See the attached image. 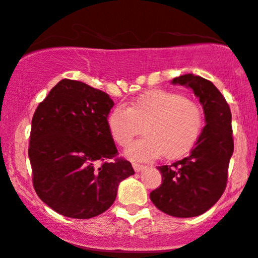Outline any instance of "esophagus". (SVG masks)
Listing matches in <instances>:
<instances>
[{"label":"esophagus","mask_w":258,"mask_h":258,"mask_svg":"<svg viewBox=\"0 0 258 258\" xmlns=\"http://www.w3.org/2000/svg\"><path fill=\"white\" fill-rule=\"evenodd\" d=\"M132 166H134L135 171H137V172L143 171V170H146V169H147V166H146V165H141V164H137V163H134V164H132Z\"/></svg>","instance_id":"esophagus-1"}]
</instances>
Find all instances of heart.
I'll list each match as a JSON object with an SVG mask.
<instances>
[{
    "label": "heart",
    "instance_id": "b5f03b06",
    "mask_svg": "<svg viewBox=\"0 0 258 258\" xmlns=\"http://www.w3.org/2000/svg\"><path fill=\"white\" fill-rule=\"evenodd\" d=\"M144 124L146 137L126 149L127 157L153 160L161 154L169 159L181 157L192 148L203 126L201 107L195 101L170 90L146 92L130 103L117 105L107 115V127L118 146H128Z\"/></svg>",
    "mask_w": 258,
    "mask_h": 258
}]
</instances>
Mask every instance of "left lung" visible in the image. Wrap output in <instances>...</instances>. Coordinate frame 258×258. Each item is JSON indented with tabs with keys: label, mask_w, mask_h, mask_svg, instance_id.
<instances>
[{
	"label": "left lung",
	"mask_w": 258,
	"mask_h": 258,
	"mask_svg": "<svg viewBox=\"0 0 258 258\" xmlns=\"http://www.w3.org/2000/svg\"><path fill=\"white\" fill-rule=\"evenodd\" d=\"M171 83L194 90L203 107L206 126L187 157L158 166L163 183L149 197L169 216L197 217L213 207L225 189L234 152L231 112L222 93L207 79L188 73Z\"/></svg>",
	"instance_id": "8db88e82"
}]
</instances>
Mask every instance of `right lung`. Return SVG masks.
<instances>
[{
    "label": "right lung",
    "mask_w": 258,
    "mask_h": 258,
    "mask_svg": "<svg viewBox=\"0 0 258 258\" xmlns=\"http://www.w3.org/2000/svg\"><path fill=\"white\" fill-rule=\"evenodd\" d=\"M112 106L106 93L62 79L34 112L28 151L33 185L62 216L89 219L104 213L121 181L135 174L130 161L114 160L117 149L107 127ZM99 160L104 163L97 167Z\"/></svg>",
    "instance_id": "1"
}]
</instances>
